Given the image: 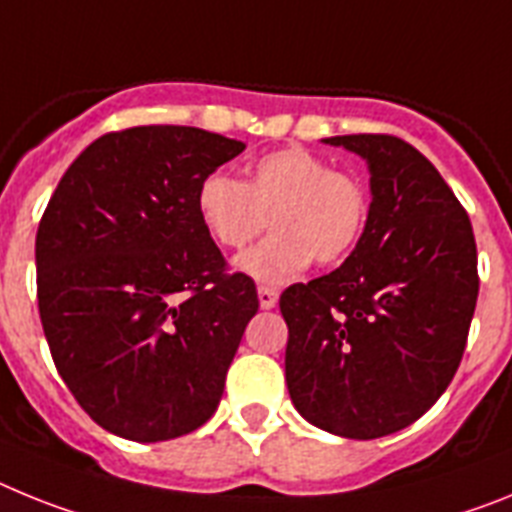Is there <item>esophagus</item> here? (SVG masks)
I'll list each match as a JSON object with an SVG mask.
<instances>
[{
  "instance_id": "1",
  "label": "esophagus",
  "mask_w": 512,
  "mask_h": 512,
  "mask_svg": "<svg viewBox=\"0 0 512 512\" xmlns=\"http://www.w3.org/2000/svg\"><path fill=\"white\" fill-rule=\"evenodd\" d=\"M257 301H260V309H273L278 304V291L268 286L257 288Z\"/></svg>"
}]
</instances>
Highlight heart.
Returning <instances> with one entry per match:
<instances>
[{
    "instance_id": "obj_1",
    "label": "heart",
    "mask_w": 512,
    "mask_h": 512,
    "mask_svg": "<svg viewBox=\"0 0 512 512\" xmlns=\"http://www.w3.org/2000/svg\"><path fill=\"white\" fill-rule=\"evenodd\" d=\"M195 213L213 242L242 250L270 224L268 239L234 260V270L260 286H286L317 260H345L363 237L368 190L348 172L332 170L311 151H270L247 177L211 172L195 193Z\"/></svg>"
}]
</instances>
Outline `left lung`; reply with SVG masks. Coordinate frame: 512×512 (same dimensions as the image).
I'll return each mask as SVG.
<instances>
[{
	"mask_svg": "<svg viewBox=\"0 0 512 512\" xmlns=\"http://www.w3.org/2000/svg\"><path fill=\"white\" fill-rule=\"evenodd\" d=\"M368 164L363 237L330 275L281 296L286 384L306 422L371 441L438 402L477 306V244L441 172L397 136H330Z\"/></svg>",
	"mask_w": 512,
	"mask_h": 512,
	"instance_id": "obj_1",
	"label": "left lung"
}]
</instances>
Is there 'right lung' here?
I'll list each match as a JSON object with an SVG mask.
<instances>
[{"label": "right lung", "mask_w": 512, "mask_h": 512, "mask_svg": "<svg viewBox=\"0 0 512 512\" xmlns=\"http://www.w3.org/2000/svg\"><path fill=\"white\" fill-rule=\"evenodd\" d=\"M244 144L190 126L105 133L71 162L35 237L38 309L82 410L126 441L193 433L216 412L257 314L195 213Z\"/></svg>", "instance_id": "right-lung-1"}]
</instances>
